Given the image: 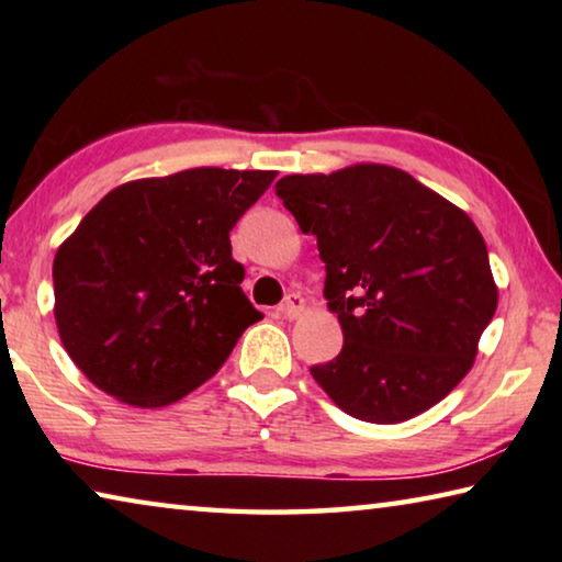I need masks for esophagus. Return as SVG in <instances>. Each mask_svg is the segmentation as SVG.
I'll return each mask as SVG.
<instances>
[{"mask_svg":"<svg viewBox=\"0 0 562 562\" xmlns=\"http://www.w3.org/2000/svg\"><path fill=\"white\" fill-rule=\"evenodd\" d=\"M282 315L288 319H297L304 310H307V304H304V300L300 297V294H290L288 300L282 302Z\"/></svg>","mask_w":562,"mask_h":562,"instance_id":"obj_1","label":"esophagus"}]
</instances>
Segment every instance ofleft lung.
<instances>
[{"label":"left lung","mask_w":562,"mask_h":562,"mask_svg":"<svg viewBox=\"0 0 562 562\" xmlns=\"http://www.w3.org/2000/svg\"><path fill=\"white\" fill-rule=\"evenodd\" d=\"M278 195L325 262V300L345 335L312 367L341 412L398 424L439 404L471 372L496 315L483 235L459 205L406 170L357 164L284 176Z\"/></svg>","instance_id":"left-lung-1"}]
</instances>
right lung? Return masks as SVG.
Returning <instances> with one entry per match:
<instances>
[{"instance_id":"1","label":"right lung","mask_w":562,"mask_h":562,"mask_svg":"<svg viewBox=\"0 0 562 562\" xmlns=\"http://www.w3.org/2000/svg\"><path fill=\"white\" fill-rule=\"evenodd\" d=\"M274 170L188 168L128 180L54 258V319L83 376L158 408L207 382L262 315L240 290L231 231Z\"/></svg>"}]
</instances>
